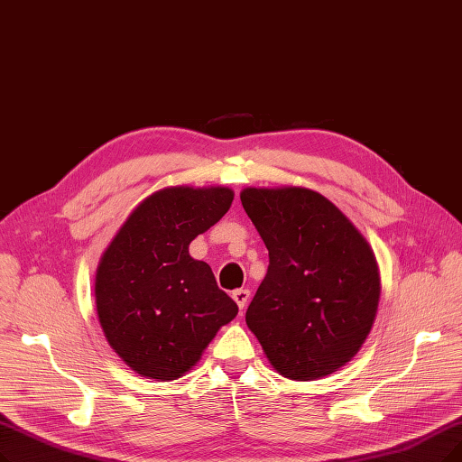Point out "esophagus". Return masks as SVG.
Instances as JSON below:
<instances>
[{"mask_svg":"<svg viewBox=\"0 0 462 462\" xmlns=\"http://www.w3.org/2000/svg\"><path fill=\"white\" fill-rule=\"evenodd\" d=\"M249 296H251L249 289H237V291H234V292H232V298L236 300V304H237L239 311H244V310H245V306H247V300H249Z\"/></svg>","mask_w":462,"mask_h":462,"instance_id":"esophagus-1","label":"esophagus"}]
</instances>
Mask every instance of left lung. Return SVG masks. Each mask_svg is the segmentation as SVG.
<instances>
[{"mask_svg":"<svg viewBox=\"0 0 462 462\" xmlns=\"http://www.w3.org/2000/svg\"><path fill=\"white\" fill-rule=\"evenodd\" d=\"M242 206L270 254L245 320L272 366L298 381L342 368L363 347L379 302L366 239L310 189H245Z\"/></svg>","mask_w":462,"mask_h":462,"instance_id":"left-lung-1","label":"left lung"}]
</instances>
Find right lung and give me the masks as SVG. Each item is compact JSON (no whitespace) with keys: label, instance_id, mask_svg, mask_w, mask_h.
I'll return each instance as SVG.
<instances>
[{"label":"right lung","instance_id":"add662e5","mask_svg":"<svg viewBox=\"0 0 462 462\" xmlns=\"http://www.w3.org/2000/svg\"><path fill=\"white\" fill-rule=\"evenodd\" d=\"M225 187H171L128 217L96 273V308L109 346L137 374L177 379L202 356L237 304L189 245L230 209Z\"/></svg>","mask_w":462,"mask_h":462}]
</instances>
